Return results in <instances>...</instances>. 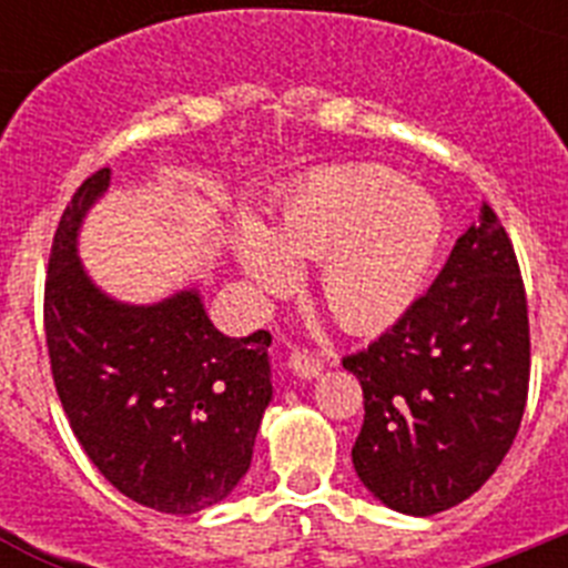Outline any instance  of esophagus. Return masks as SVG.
<instances>
[{
    "label": "esophagus",
    "instance_id": "esophagus-1",
    "mask_svg": "<svg viewBox=\"0 0 568 568\" xmlns=\"http://www.w3.org/2000/svg\"><path fill=\"white\" fill-rule=\"evenodd\" d=\"M287 364H290V369H293V373L298 375V378H304V381L318 378L321 369H324V364H321L315 355H307V353H293V355H290Z\"/></svg>",
    "mask_w": 568,
    "mask_h": 568
}]
</instances>
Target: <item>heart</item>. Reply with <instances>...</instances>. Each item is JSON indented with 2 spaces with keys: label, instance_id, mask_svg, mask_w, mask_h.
Returning a JSON list of instances; mask_svg holds the SVG:
<instances>
[{
  "label": "heart",
  "instance_id": "heart-1",
  "mask_svg": "<svg viewBox=\"0 0 568 568\" xmlns=\"http://www.w3.org/2000/svg\"><path fill=\"white\" fill-rule=\"evenodd\" d=\"M440 241L444 213L426 190L381 164H346L295 184L273 233L241 222L235 255L267 293L293 281V261H318V290L335 318L375 329L418 298Z\"/></svg>",
  "mask_w": 568,
  "mask_h": 568
}]
</instances>
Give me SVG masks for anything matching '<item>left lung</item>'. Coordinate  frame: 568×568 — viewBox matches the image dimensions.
I'll use <instances>...</instances> for the list:
<instances>
[{
    "instance_id": "obj_1",
    "label": "left lung",
    "mask_w": 568,
    "mask_h": 568,
    "mask_svg": "<svg viewBox=\"0 0 568 568\" xmlns=\"http://www.w3.org/2000/svg\"><path fill=\"white\" fill-rule=\"evenodd\" d=\"M344 369L364 389L353 466L381 504L426 518L491 478L526 409L529 315L515 247L489 204L433 287Z\"/></svg>"
}]
</instances>
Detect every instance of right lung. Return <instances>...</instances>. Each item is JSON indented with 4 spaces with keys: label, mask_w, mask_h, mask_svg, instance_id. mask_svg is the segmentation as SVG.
Instances as JSON below:
<instances>
[{
    "label": "right lung",
    "mask_w": 568,
    "mask_h": 568,
    "mask_svg": "<svg viewBox=\"0 0 568 568\" xmlns=\"http://www.w3.org/2000/svg\"><path fill=\"white\" fill-rule=\"evenodd\" d=\"M110 168L73 193L50 247L44 335L59 400L88 458L135 504L193 515L235 489L273 398L270 333L230 338L199 290L124 304L90 281L77 253Z\"/></svg>",
    "instance_id": "obj_1"
}]
</instances>
